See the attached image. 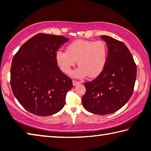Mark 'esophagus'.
Here are the masks:
<instances>
[{
    "label": "esophagus",
    "mask_w": 151,
    "mask_h": 151,
    "mask_svg": "<svg viewBox=\"0 0 151 151\" xmlns=\"http://www.w3.org/2000/svg\"><path fill=\"white\" fill-rule=\"evenodd\" d=\"M80 83H81V82H78V81H75V80L73 81V85L74 86L77 85H78V84H80Z\"/></svg>",
    "instance_id": "esophagus-1"
}]
</instances>
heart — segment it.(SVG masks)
Returning a JSON list of instances; mask_svg holds the SVG:
<instances>
[{"label": "heart", "mask_w": 151, "mask_h": 151, "mask_svg": "<svg viewBox=\"0 0 151 151\" xmlns=\"http://www.w3.org/2000/svg\"><path fill=\"white\" fill-rule=\"evenodd\" d=\"M55 57L60 70L66 75H70L72 68L77 61L79 66L73 73L75 77L81 78L88 75L91 78H95L106 66L108 49L102 40H78L67 45L66 52L57 51Z\"/></svg>", "instance_id": "b5f03b06"}]
</instances>
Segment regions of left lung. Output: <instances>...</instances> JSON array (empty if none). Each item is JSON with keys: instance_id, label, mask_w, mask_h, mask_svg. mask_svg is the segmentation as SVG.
<instances>
[{"instance_id": "left-lung-1", "label": "left lung", "mask_w": 151, "mask_h": 151, "mask_svg": "<svg viewBox=\"0 0 151 151\" xmlns=\"http://www.w3.org/2000/svg\"><path fill=\"white\" fill-rule=\"evenodd\" d=\"M101 37L108 47L107 63L96 78L84 83L86 92L82 104L91 113L106 115L118 111L130 99L135 85L136 65L123 42L107 35Z\"/></svg>"}]
</instances>
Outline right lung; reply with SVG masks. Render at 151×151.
<instances>
[{"label":"right lung","mask_w":151,"mask_h":151,"mask_svg":"<svg viewBox=\"0 0 151 151\" xmlns=\"http://www.w3.org/2000/svg\"><path fill=\"white\" fill-rule=\"evenodd\" d=\"M68 38L38 33L21 45L11 67V86L24 108L39 116L57 113L65 105L72 79L60 70L56 52Z\"/></svg>","instance_id":"right-lung-1"}]
</instances>
